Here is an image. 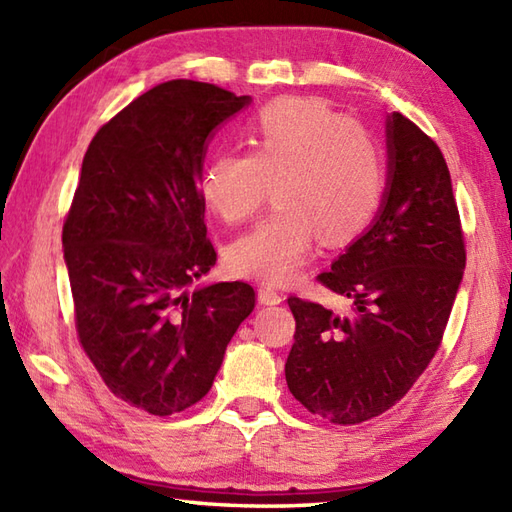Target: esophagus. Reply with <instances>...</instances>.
I'll return each instance as SVG.
<instances>
[{"mask_svg":"<svg viewBox=\"0 0 512 512\" xmlns=\"http://www.w3.org/2000/svg\"><path fill=\"white\" fill-rule=\"evenodd\" d=\"M257 299L259 303H264V306H279V303L284 301V295H281L275 286H259Z\"/></svg>","mask_w":512,"mask_h":512,"instance_id":"1","label":"esophagus"}]
</instances>
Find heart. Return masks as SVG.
<instances>
[{
    "label": "heart",
    "instance_id": "b5f03b06",
    "mask_svg": "<svg viewBox=\"0 0 512 512\" xmlns=\"http://www.w3.org/2000/svg\"><path fill=\"white\" fill-rule=\"evenodd\" d=\"M250 151L217 154L200 176V195L224 222H244L268 198L262 222L228 246L235 275L284 284L299 275L321 239L352 242L385 198V162L376 138L321 99H279L248 123Z\"/></svg>",
    "mask_w": 512,
    "mask_h": 512
}]
</instances>
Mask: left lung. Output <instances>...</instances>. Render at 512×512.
<instances>
[{"label": "left lung", "instance_id": "obj_1", "mask_svg": "<svg viewBox=\"0 0 512 512\" xmlns=\"http://www.w3.org/2000/svg\"><path fill=\"white\" fill-rule=\"evenodd\" d=\"M387 191L374 224L317 279L350 314L290 297L295 343L286 383L334 424L376 418L407 394L442 343L466 264L451 173L440 147L387 116Z\"/></svg>", "mask_w": 512, "mask_h": 512}]
</instances>
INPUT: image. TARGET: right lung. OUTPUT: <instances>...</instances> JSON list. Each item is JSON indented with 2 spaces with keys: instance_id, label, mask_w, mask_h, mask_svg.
I'll return each mask as SVG.
<instances>
[{
  "instance_id": "obj_1",
  "label": "right lung",
  "mask_w": 512,
  "mask_h": 512,
  "mask_svg": "<svg viewBox=\"0 0 512 512\" xmlns=\"http://www.w3.org/2000/svg\"><path fill=\"white\" fill-rule=\"evenodd\" d=\"M248 103L189 79L140 94L92 138L65 215L79 343L116 398L154 416L209 394L255 308L244 281L189 290L217 259L200 195L206 145Z\"/></svg>"
}]
</instances>
